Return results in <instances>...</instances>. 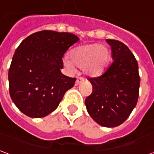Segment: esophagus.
Returning a JSON list of instances; mask_svg holds the SVG:
<instances>
[{"label": "esophagus", "mask_w": 154, "mask_h": 154, "mask_svg": "<svg viewBox=\"0 0 154 154\" xmlns=\"http://www.w3.org/2000/svg\"><path fill=\"white\" fill-rule=\"evenodd\" d=\"M83 81H84L83 78H82V77H77V81H76V85H79V84L82 83Z\"/></svg>", "instance_id": "obj_1"}]
</instances>
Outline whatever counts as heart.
<instances>
[{"instance_id":"b5f03b06","label":"heart","mask_w":154,"mask_h":154,"mask_svg":"<svg viewBox=\"0 0 154 154\" xmlns=\"http://www.w3.org/2000/svg\"><path fill=\"white\" fill-rule=\"evenodd\" d=\"M110 59V50L105 45L98 44L78 46L71 53V56L63 57V64L68 70L73 71L75 66L82 68L84 73L97 76L102 72Z\"/></svg>"}]
</instances>
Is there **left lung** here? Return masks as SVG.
<instances>
[{
  "mask_svg": "<svg viewBox=\"0 0 154 154\" xmlns=\"http://www.w3.org/2000/svg\"><path fill=\"white\" fill-rule=\"evenodd\" d=\"M113 62L103 73L90 77L92 92L85 100L91 117L100 125L116 127L125 121L139 98V65L129 48L122 42L106 39Z\"/></svg>",
  "mask_w": 154,
  "mask_h": 154,
  "instance_id": "1",
  "label": "left lung"
}]
</instances>
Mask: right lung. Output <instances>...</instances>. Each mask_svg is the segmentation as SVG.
Here are the masks:
<instances>
[{"instance_id": "right-lung-1", "label": "right lung", "mask_w": 154, "mask_h": 154, "mask_svg": "<svg viewBox=\"0 0 154 154\" xmlns=\"http://www.w3.org/2000/svg\"><path fill=\"white\" fill-rule=\"evenodd\" d=\"M79 38L67 32L42 30L28 36L16 48L9 68V91L19 110L41 118L57 109L76 78L61 73L63 57Z\"/></svg>"}]
</instances>
